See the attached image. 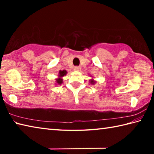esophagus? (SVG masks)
<instances>
[{"label": "esophagus", "instance_id": "1", "mask_svg": "<svg viewBox=\"0 0 154 154\" xmlns=\"http://www.w3.org/2000/svg\"><path fill=\"white\" fill-rule=\"evenodd\" d=\"M81 70V68L79 66H75L74 68V71H79Z\"/></svg>", "mask_w": 154, "mask_h": 154}]
</instances>
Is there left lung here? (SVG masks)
Here are the masks:
<instances>
[{
    "instance_id": "1",
    "label": "left lung",
    "mask_w": 154,
    "mask_h": 154,
    "mask_svg": "<svg viewBox=\"0 0 154 154\" xmlns=\"http://www.w3.org/2000/svg\"><path fill=\"white\" fill-rule=\"evenodd\" d=\"M96 81L95 80H94V79L92 78V79H91L90 80V83H91V84H92V85H94V84H95L96 83Z\"/></svg>"
}]
</instances>
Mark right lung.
<instances>
[{
  "label": "right lung",
  "mask_w": 154,
  "mask_h": 154,
  "mask_svg": "<svg viewBox=\"0 0 154 154\" xmlns=\"http://www.w3.org/2000/svg\"><path fill=\"white\" fill-rule=\"evenodd\" d=\"M67 74V71L66 70H63V71H59L58 76L56 79V85H61L63 83V79L62 77L65 76Z\"/></svg>",
  "instance_id": "obj_1"
}]
</instances>
